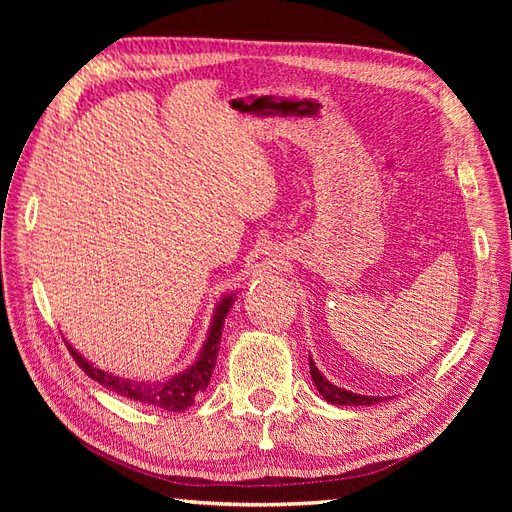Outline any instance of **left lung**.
<instances>
[{"mask_svg":"<svg viewBox=\"0 0 512 512\" xmlns=\"http://www.w3.org/2000/svg\"><path fill=\"white\" fill-rule=\"evenodd\" d=\"M309 374H312V380L316 384L318 393L322 395V399L329 401V404H333V406H374V404H378V401L386 399V397H380V395L374 397V395L352 393V391L342 389V386L329 382L318 371L316 363L312 361V356H309Z\"/></svg>","mask_w":512,"mask_h":512,"instance_id":"left-lung-1","label":"left lung"}]
</instances>
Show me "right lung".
Segmentation results:
<instances>
[{"instance_id":"right-lung-1","label":"right lung","mask_w":512,"mask_h":512,"mask_svg":"<svg viewBox=\"0 0 512 512\" xmlns=\"http://www.w3.org/2000/svg\"><path fill=\"white\" fill-rule=\"evenodd\" d=\"M237 292L224 294L220 303L213 309V318L207 331V339L203 348H200L196 361L188 367L179 371V374L170 376L166 380H132V378H121L111 374V371L98 369L94 363L87 361L85 356L72 348L68 342V350L72 354V359L79 363V367L85 371V374L96 380L98 384L106 386L108 391H113L121 397H128L130 401H141V404L147 406H156L164 408L170 412H183L190 406H194L196 397L207 391L215 361H218V352H220V339H222V329H224V320L226 314L230 312L232 303H235Z\"/></svg>"}]
</instances>
